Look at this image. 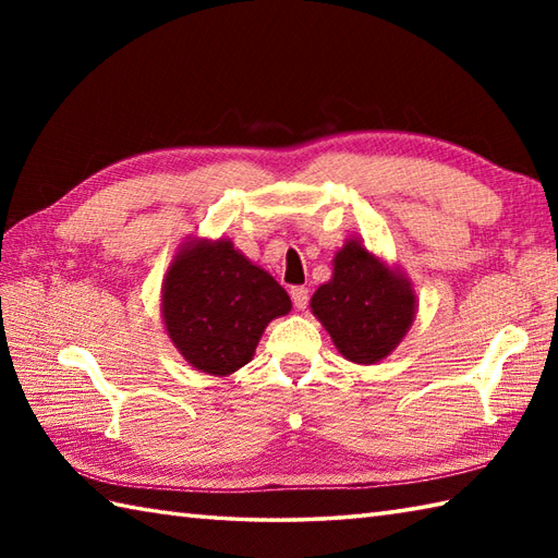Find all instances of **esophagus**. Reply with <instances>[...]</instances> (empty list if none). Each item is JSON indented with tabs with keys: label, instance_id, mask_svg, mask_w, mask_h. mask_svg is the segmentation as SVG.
Listing matches in <instances>:
<instances>
[{
	"label": "esophagus",
	"instance_id": "esophagus-1",
	"mask_svg": "<svg viewBox=\"0 0 558 558\" xmlns=\"http://www.w3.org/2000/svg\"><path fill=\"white\" fill-rule=\"evenodd\" d=\"M290 298H292V304H294V310H306V304H310V290L306 288H292L290 290Z\"/></svg>",
	"mask_w": 558,
	"mask_h": 558
}]
</instances>
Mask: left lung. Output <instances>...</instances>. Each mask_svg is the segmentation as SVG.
I'll list each match as a JSON object with an SVG mask.
<instances>
[{
  "label": "left lung",
  "instance_id": "obj_1",
  "mask_svg": "<svg viewBox=\"0 0 558 558\" xmlns=\"http://www.w3.org/2000/svg\"><path fill=\"white\" fill-rule=\"evenodd\" d=\"M312 312L342 357L374 364L408 333L414 294L405 278L388 270L357 240H350L336 254L333 278L314 292Z\"/></svg>",
  "mask_w": 558,
  "mask_h": 558
}]
</instances>
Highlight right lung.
Wrapping results in <instances>:
<instances>
[{
    "mask_svg": "<svg viewBox=\"0 0 558 558\" xmlns=\"http://www.w3.org/2000/svg\"><path fill=\"white\" fill-rule=\"evenodd\" d=\"M290 306L272 276L225 240L186 244L162 286V318L177 350L218 376L252 360L268 322Z\"/></svg>",
    "mask_w": 558,
    "mask_h": 558,
    "instance_id": "obj_1",
    "label": "right lung"
}]
</instances>
